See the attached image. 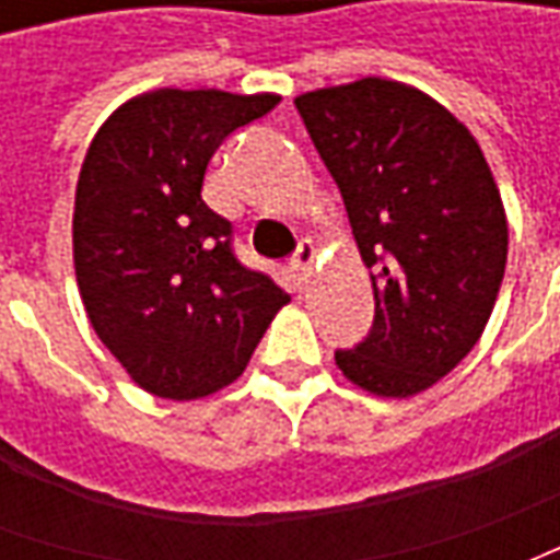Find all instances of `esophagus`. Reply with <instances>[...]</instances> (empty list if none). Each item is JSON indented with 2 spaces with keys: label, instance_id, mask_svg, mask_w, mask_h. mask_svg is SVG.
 <instances>
[{
  "label": "esophagus",
  "instance_id": "esophagus-1",
  "mask_svg": "<svg viewBox=\"0 0 560 560\" xmlns=\"http://www.w3.org/2000/svg\"><path fill=\"white\" fill-rule=\"evenodd\" d=\"M317 260V248L312 243H303L296 248V255L291 257V279L296 288L308 284V276H312V267Z\"/></svg>",
  "mask_w": 560,
  "mask_h": 560
}]
</instances>
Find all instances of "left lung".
Returning <instances> with one entry per match:
<instances>
[{
	"mask_svg": "<svg viewBox=\"0 0 560 560\" xmlns=\"http://www.w3.org/2000/svg\"><path fill=\"white\" fill-rule=\"evenodd\" d=\"M372 272L375 320L341 375L408 399L450 375L489 324L506 267V215L480 143L408 83L363 78L296 98Z\"/></svg>",
	"mask_w": 560,
	"mask_h": 560,
	"instance_id": "8db88e82",
	"label": "left lung"
}]
</instances>
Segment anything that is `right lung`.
<instances>
[{
    "instance_id": "add662e5",
    "label": "right lung",
    "mask_w": 560,
    "mask_h": 560,
    "mask_svg": "<svg viewBox=\"0 0 560 560\" xmlns=\"http://www.w3.org/2000/svg\"><path fill=\"white\" fill-rule=\"evenodd\" d=\"M272 92L152 90L92 138L74 195V272L92 329L131 381L173 401L243 375L291 296L243 267L231 221L203 203L209 159L267 116Z\"/></svg>"
}]
</instances>
